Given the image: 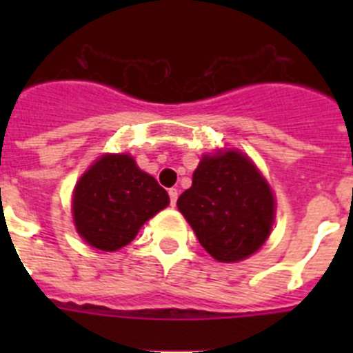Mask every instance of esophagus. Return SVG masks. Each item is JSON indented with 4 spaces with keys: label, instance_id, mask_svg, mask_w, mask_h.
<instances>
[{
    "label": "esophagus",
    "instance_id": "34e87169",
    "mask_svg": "<svg viewBox=\"0 0 353 353\" xmlns=\"http://www.w3.org/2000/svg\"><path fill=\"white\" fill-rule=\"evenodd\" d=\"M168 194H170L171 207H174V205H176V198H179V191H176V189H170V191H168Z\"/></svg>",
    "mask_w": 353,
    "mask_h": 353
}]
</instances>
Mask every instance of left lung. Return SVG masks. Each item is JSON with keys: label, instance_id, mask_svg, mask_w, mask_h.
<instances>
[{"label": "left lung", "instance_id": "left-lung-1", "mask_svg": "<svg viewBox=\"0 0 353 353\" xmlns=\"http://www.w3.org/2000/svg\"><path fill=\"white\" fill-rule=\"evenodd\" d=\"M205 251L224 263L244 260L269 239L274 196L245 155L235 150L205 155L192 185L176 201Z\"/></svg>", "mask_w": 353, "mask_h": 353}]
</instances>
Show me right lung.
Returning a JSON list of instances; mask_svg holds the SVG:
<instances>
[{"instance_id": "right-lung-1", "label": "right lung", "mask_w": 353, "mask_h": 353, "mask_svg": "<svg viewBox=\"0 0 353 353\" xmlns=\"http://www.w3.org/2000/svg\"><path fill=\"white\" fill-rule=\"evenodd\" d=\"M168 205V192L130 155H104L77 182L72 212L77 233L90 245L117 251Z\"/></svg>"}]
</instances>
